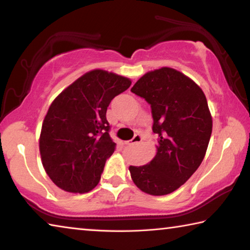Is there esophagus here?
<instances>
[{"label":"esophagus","mask_w":250,"mask_h":250,"mask_svg":"<svg viewBox=\"0 0 250 250\" xmlns=\"http://www.w3.org/2000/svg\"><path fill=\"white\" fill-rule=\"evenodd\" d=\"M142 140H143L142 135H141L140 133H137V134H135L134 137H133L132 140L126 141L125 145H126V146H134V145H138V143H140Z\"/></svg>","instance_id":"1"}]
</instances>
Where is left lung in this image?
Listing matches in <instances>:
<instances>
[{"instance_id":"left-lung-1","label":"left lung","mask_w":250,"mask_h":250,"mask_svg":"<svg viewBox=\"0 0 250 250\" xmlns=\"http://www.w3.org/2000/svg\"><path fill=\"white\" fill-rule=\"evenodd\" d=\"M131 91L151 105L152 130L159 135L154 159L146 166H131V177L145 193L167 195L204 159L213 126L206 97L192 79L168 67L143 75Z\"/></svg>"}]
</instances>
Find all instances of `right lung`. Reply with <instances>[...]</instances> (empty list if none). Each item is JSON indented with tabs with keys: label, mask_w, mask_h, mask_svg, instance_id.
Returning <instances> with one entry per match:
<instances>
[{
	"label": "right lung",
	"mask_w": 250,
	"mask_h": 250,
	"mask_svg": "<svg viewBox=\"0 0 250 250\" xmlns=\"http://www.w3.org/2000/svg\"><path fill=\"white\" fill-rule=\"evenodd\" d=\"M129 78L96 69L83 75L55 99L40 138L42 162L58 188L87 193L99 183L105 161L116 150L105 118L111 100Z\"/></svg>",
	"instance_id": "add662e5"
}]
</instances>
